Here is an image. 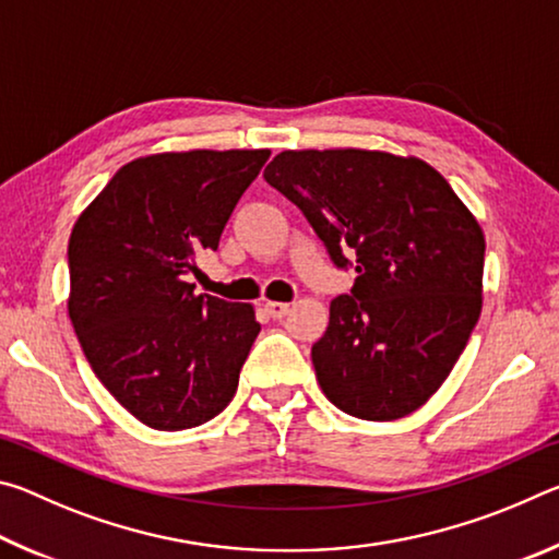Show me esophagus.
Returning <instances> with one entry per match:
<instances>
[{
	"label": "esophagus",
	"instance_id": "esophagus-1",
	"mask_svg": "<svg viewBox=\"0 0 559 559\" xmlns=\"http://www.w3.org/2000/svg\"><path fill=\"white\" fill-rule=\"evenodd\" d=\"M266 313H269L273 320H281V318H286V316L290 313V306H288V302L269 300V302H266Z\"/></svg>",
	"mask_w": 559,
	"mask_h": 559
}]
</instances>
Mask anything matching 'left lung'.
Returning a JSON list of instances; mask_svg holds the SVG:
<instances>
[{"label":"left lung","mask_w":559,"mask_h":559,"mask_svg":"<svg viewBox=\"0 0 559 559\" xmlns=\"http://www.w3.org/2000/svg\"><path fill=\"white\" fill-rule=\"evenodd\" d=\"M263 177L306 214L355 286L330 302L313 345L340 412L394 421L451 374L484 306L486 236L451 185L419 157L382 150H283Z\"/></svg>","instance_id":"obj_1"}]
</instances>
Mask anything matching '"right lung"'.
<instances>
[{
  "label": "right lung",
  "mask_w": 559,
  "mask_h": 559,
  "mask_svg": "<svg viewBox=\"0 0 559 559\" xmlns=\"http://www.w3.org/2000/svg\"><path fill=\"white\" fill-rule=\"evenodd\" d=\"M271 150H187L122 165L73 224L69 318L91 370L157 431L234 400L261 325L251 302L197 296V253L222 231Z\"/></svg>",
  "instance_id": "right-lung-1"
}]
</instances>
